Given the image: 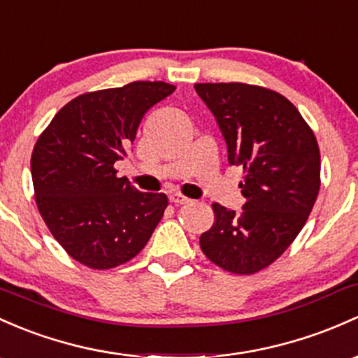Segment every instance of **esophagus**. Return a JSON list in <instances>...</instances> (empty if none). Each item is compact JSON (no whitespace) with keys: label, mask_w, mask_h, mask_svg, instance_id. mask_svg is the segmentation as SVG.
<instances>
[{"label":"esophagus","mask_w":358,"mask_h":358,"mask_svg":"<svg viewBox=\"0 0 358 358\" xmlns=\"http://www.w3.org/2000/svg\"><path fill=\"white\" fill-rule=\"evenodd\" d=\"M169 198H171V201L176 203V205H186V203H189V199H187L186 196L178 194V193L171 194V196H169Z\"/></svg>","instance_id":"34e87169"}]
</instances>
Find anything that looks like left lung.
Here are the masks:
<instances>
[{
	"label": "left lung",
	"instance_id": "obj_1",
	"mask_svg": "<svg viewBox=\"0 0 358 358\" xmlns=\"http://www.w3.org/2000/svg\"><path fill=\"white\" fill-rule=\"evenodd\" d=\"M220 126L229 164L244 171L241 213L213 203L215 222L199 245L211 263L252 275L287 251L306 225L321 186L310 126L278 92L248 83H196Z\"/></svg>",
	"mask_w": 358,
	"mask_h": 358
}]
</instances>
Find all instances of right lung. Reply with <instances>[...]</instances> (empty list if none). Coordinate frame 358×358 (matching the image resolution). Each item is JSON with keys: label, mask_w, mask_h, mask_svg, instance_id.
<instances>
[{"label": "right lung", "mask_w": 358, "mask_h": 358, "mask_svg": "<svg viewBox=\"0 0 358 358\" xmlns=\"http://www.w3.org/2000/svg\"><path fill=\"white\" fill-rule=\"evenodd\" d=\"M176 90L133 82L70 101L41 133L32 159L34 193L52 237L92 270L128 263L147 245L169 201L141 193L114 164L128 153L145 113Z\"/></svg>", "instance_id": "add662e5"}]
</instances>
